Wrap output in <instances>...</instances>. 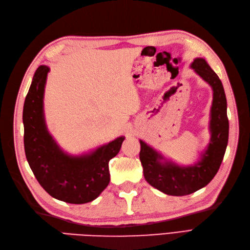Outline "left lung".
I'll return each mask as SVG.
<instances>
[{
  "instance_id": "left-lung-1",
  "label": "left lung",
  "mask_w": 250,
  "mask_h": 250,
  "mask_svg": "<svg viewBox=\"0 0 250 250\" xmlns=\"http://www.w3.org/2000/svg\"><path fill=\"white\" fill-rule=\"evenodd\" d=\"M192 69L208 82L213 89V104L210 108V140L200 160L188 167L170 162L156 150L140 141V160L144 177L148 184L161 192L172 196L192 194L206 187L217 174L229 142L228 103L221 80L203 58H195Z\"/></svg>"
}]
</instances>
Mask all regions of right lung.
<instances>
[{
  "label": "right lung",
  "mask_w": 250,
  "mask_h": 250,
  "mask_svg": "<svg viewBox=\"0 0 250 250\" xmlns=\"http://www.w3.org/2000/svg\"><path fill=\"white\" fill-rule=\"evenodd\" d=\"M49 66L36 70L22 110L27 161L40 185L52 197L67 203L95 200L109 184L108 163L122 146L117 138L89 153H65L48 131L43 115V94Z\"/></svg>",
  "instance_id": "add662e5"
}]
</instances>
